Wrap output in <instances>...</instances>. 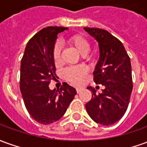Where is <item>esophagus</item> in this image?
I'll list each match as a JSON object with an SVG mask.
<instances>
[{
    "label": "esophagus",
    "mask_w": 147,
    "mask_h": 147,
    "mask_svg": "<svg viewBox=\"0 0 147 147\" xmlns=\"http://www.w3.org/2000/svg\"><path fill=\"white\" fill-rule=\"evenodd\" d=\"M81 91V88H76V91L77 93H80Z\"/></svg>",
    "instance_id": "esophagus-1"
}]
</instances>
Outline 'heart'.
Here are the masks:
<instances>
[{
  "label": "heart",
  "mask_w": 147,
  "mask_h": 147,
  "mask_svg": "<svg viewBox=\"0 0 147 147\" xmlns=\"http://www.w3.org/2000/svg\"><path fill=\"white\" fill-rule=\"evenodd\" d=\"M68 44L76 51L83 58L88 60L89 56L87 55L90 51V44L86 38L80 35H74L68 40ZM53 60L56 64L60 62V47L58 45L54 46L52 52ZM87 74V71L84 67H75L71 68H67L63 71V75L64 79L73 84H80L83 81Z\"/></svg>",
  "instance_id": "1"
}]
</instances>
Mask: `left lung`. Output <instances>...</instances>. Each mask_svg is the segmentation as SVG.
Returning <instances> with one entry per match:
<instances>
[{
	"instance_id": "8db88e82",
	"label": "left lung",
	"mask_w": 147,
	"mask_h": 147,
	"mask_svg": "<svg viewBox=\"0 0 147 147\" xmlns=\"http://www.w3.org/2000/svg\"><path fill=\"white\" fill-rule=\"evenodd\" d=\"M84 29L98 42L99 58L93 72L94 81L104 87L98 95L95 88L88 87L92 97L85 107L95 123L110 126L123 116L129 104L133 88L131 60L123 45L107 31Z\"/></svg>"
}]
</instances>
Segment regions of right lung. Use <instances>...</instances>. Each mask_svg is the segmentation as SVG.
<instances>
[{
    "label": "right lung",
    "instance_id": "add662e5",
    "mask_svg": "<svg viewBox=\"0 0 147 147\" xmlns=\"http://www.w3.org/2000/svg\"><path fill=\"white\" fill-rule=\"evenodd\" d=\"M67 28H43L28 42L20 63V89L26 109L39 123L47 125L61 119L76 95L67 84L60 90H51L49 84L56 79L52 57L57 35Z\"/></svg>",
    "mask_w": 147,
    "mask_h": 147
}]
</instances>
